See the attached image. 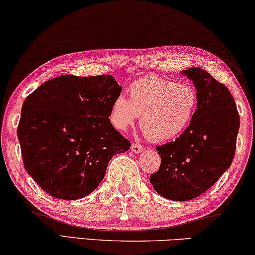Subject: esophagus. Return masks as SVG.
I'll return each mask as SVG.
<instances>
[{
    "label": "esophagus",
    "instance_id": "esophagus-1",
    "mask_svg": "<svg viewBox=\"0 0 255 255\" xmlns=\"http://www.w3.org/2000/svg\"><path fill=\"white\" fill-rule=\"evenodd\" d=\"M143 148H144L143 145H140V144H138V143L131 145V151L134 152V153H136V154H138V153L142 152Z\"/></svg>",
    "mask_w": 255,
    "mask_h": 255
}]
</instances>
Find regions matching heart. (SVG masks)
<instances>
[{"mask_svg":"<svg viewBox=\"0 0 255 255\" xmlns=\"http://www.w3.org/2000/svg\"><path fill=\"white\" fill-rule=\"evenodd\" d=\"M129 100L117 96L109 120L117 130L126 131L140 117L139 126L149 140L163 143L187 129L195 116L197 93L188 84L156 76L138 79L129 86Z\"/></svg>","mask_w":255,"mask_h":255,"instance_id":"heart-1","label":"heart"}]
</instances>
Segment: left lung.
<instances>
[{
	"instance_id": "obj_1",
	"label": "left lung",
	"mask_w": 255,
	"mask_h": 255,
	"mask_svg": "<svg viewBox=\"0 0 255 255\" xmlns=\"http://www.w3.org/2000/svg\"><path fill=\"white\" fill-rule=\"evenodd\" d=\"M181 75L196 88L195 116L179 137L156 146L161 165L149 177L153 188L171 201L195 199L220 178L232 164L240 129L236 103L224 84L200 68Z\"/></svg>"
}]
</instances>
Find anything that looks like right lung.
Here are the masks:
<instances>
[{"mask_svg":"<svg viewBox=\"0 0 255 255\" xmlns=\"http://www.w3.org/2000/svg\"><path fill=\"white\" fill-rule=\"evenodd\" d=\"M123 88L110 75L56 77L27 96L18 139L23 165L39 187L61 200L91 194L129 140L109 120Z\"/></svg>","mask_w":255,"mask_h":255,"instance_id":"add662e5","label":"right lung"}]
</instances>
